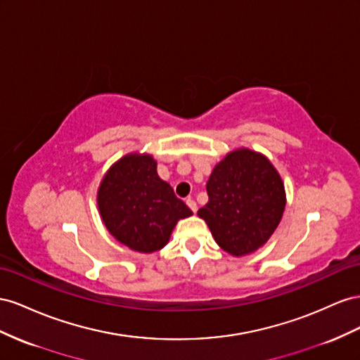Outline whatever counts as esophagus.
Segmentation results:
<instances>
[{"instance_id": "34e87169", "label": "esophagus", "mask_w": 360, "mask_h": 360, "mask_svg": "<svg viewBox=\"0 0 360 360\" xmlns=\"http://www.w3.org/2000/svg\"><path fill=\"white\" fill-rule=\"evenodd\" d=\"M186 202H187V205H188V208H190V210H191L193 212H196V211H198V203H196V202H194V200H193L191 198H188V199H187Z\"/></svg>"}]
</instances>
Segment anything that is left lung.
<instances>
[{
  "instance_id": "left-lung-1",
  "label": "left lung",
  "mask_w": 360,
  "mask_h": 360,
  "mask_svg": "<svg viewBox=\"0 0 360 360\" xmlns=\"http://www.w3.org/2000/svg\"><path fill=\"white\" fill-rule=\"evenodd\" d=\"M208 203L198 211L214 240L233 256L259 249L285 210L283 182L273 164L249 149L233 150L214 167Z\"/></svg>"
}]
</instances>
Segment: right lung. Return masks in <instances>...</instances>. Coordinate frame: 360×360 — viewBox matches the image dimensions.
Masks as SVG:
<instances>
[{
    "mask_svg": "<svg viewBox=\"0 0 360 360\" xmlns=\"http://www.w3.org/2000/svg\"><path fill=\"white\" fill-rule=\"evenodd\" d=\"M98 207L112 237L141 253L162 249L178 220L193 214L160 179L155 160L145 153L123 157L107 172Z\"/></svg>",
    "mask_w": 360,
    "mask_h": 360,
    "instance_id": "right-lung-1",
    "label": "right lung"
}]
</instances>
